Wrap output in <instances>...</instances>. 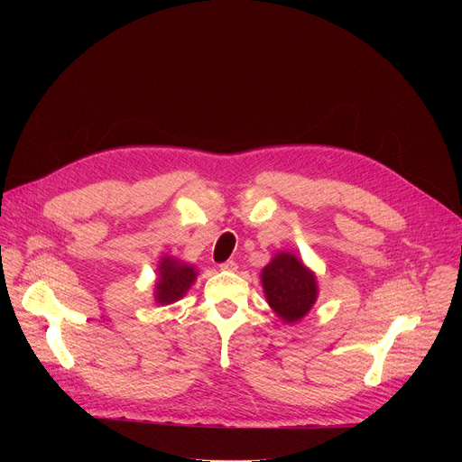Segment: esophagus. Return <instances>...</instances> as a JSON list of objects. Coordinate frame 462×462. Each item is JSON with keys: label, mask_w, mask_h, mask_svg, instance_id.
Listing matches in <instances>:
<instances>
[{"label": "esophagus", "mask_w": 462, "mask_h": 462, "mask_svg": "<svg viewBox=\"0 0 462 462\" xmlns=\"http://www.w3.org/2000/svg\"><path fill=\"white\" fill-rule=\"evenodd\" d=\"M218 268H221L223 272H236L237 270V263L234 260H226V262H223L221 265H218Z\"/></svg>", "instance_id": "obj_1"}]
</instances>
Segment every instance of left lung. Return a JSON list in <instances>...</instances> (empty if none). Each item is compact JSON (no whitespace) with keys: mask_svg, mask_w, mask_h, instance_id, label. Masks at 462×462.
<instances>
[{"mask_svg":"<svg viewBox=\"0 0 462 462\" xmlns=\"http://www.w3.org/2000/svg\"><path fill=\"white\" fill-rule=\"evenodd\" d=\"M263 296L284 324L305 319L319 300L317 273L294 253L279 251L260 273Z\"/></svg>","mask_w":462,"mask_h":462,"instance_id":"8db88e82","label":"left lung"}]
</instances>
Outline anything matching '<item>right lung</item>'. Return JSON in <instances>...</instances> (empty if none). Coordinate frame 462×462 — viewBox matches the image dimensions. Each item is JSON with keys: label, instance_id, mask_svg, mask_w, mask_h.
Masks as SVG:
<instances>
[{"label": "right lung", "instance_id": "1", "mask_svg": "<svg viewBox=\"0 0 462 462\" xmlns=\"http://www.w3.org/2000/svg\"><path fill=\"white\" fill-rule=\"evenodd\" d=\"M197 277V265L187 263L176 256H162L157 265L153 301L161 307L180 301L189 292Z\"/></svg>", "mask_w": 462, "mask_h": 462}]
</instances>
